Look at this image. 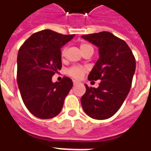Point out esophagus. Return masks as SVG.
Instances as JSON below:
<instances>
[{"instance_id":"34e87169","label":"esophagus","mask_w":151,"mask_h":151,"mask_svg":"<svg viewBox=\"0 0 151 151\" xmlns=\"http://www.w3.org/2000/svg\"><path fill=\"white\" fill-rule=\"evenodd\" d=\"M73 86H75V85H77V84H78V83H79V82L76 81H73Z\"/></svg>"}]
</instances>
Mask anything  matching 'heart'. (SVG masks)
<instances>
[{"instance_id": "b5f03b06", "label": "heart", "mask_w": 151, "mask_h": 151, "mask_svg": "<svg viewBox=\"0 0 151 151\" xmlns=\"http://www.w3.org/2000/svg\"><path fill=\"white\" fill-rule=\"evenodd\" d=\"M80 48H81V52H84V51L88 50H93L92 46H91L90 44L85 43V42H83V43L81 44ZM66 52H67L66 47L63 48V50L61 51V56H64L65 54H66ZM84 72H85V70L84 68H81V67H73L69 70L68 73L72 78H75V79H80V78H81L83 77Z\"/></svg>"}]
</instances>
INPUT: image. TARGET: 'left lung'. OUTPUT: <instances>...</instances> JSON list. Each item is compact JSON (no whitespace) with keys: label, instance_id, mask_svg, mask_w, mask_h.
Segmentation results:
<instances>
[{"label":"left lung","instance_id":"8db88e82","mask_svg":"<svg viewBox=\"0 0 151 151\" xmlns=\"http://www.w3.org/2000/svg\"><path fill=\"white\" fill-rule=\"evenodd\" d=\"M81 37L99 48V58L88 80H101L97 88L85 84L86 92L81 99L82 108L91 118L106 119L117 112L129 92L135 57L126 42L109 32Z\"/></svg>","mask_w":151,"mask_h":151}]
</instances>
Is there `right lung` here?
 I'll return each mask as SVG.
<instances>
[{"instance_id":"add662e5","label":"right lung","mask_w":151,"mask_h":151,"mask_svg":"<svg viewBox=\"0 0 151 151\" xmlns=\"http://www.w3.org/2000/svg\"><path fill=\"white\" fill-rule=\"evenodd\" d=\"M74 35L45 29L32 34L19 49L18 88L24 105L38 118L47 119L57 116L73 87L69 78L53 83L52 77L61 70L60 49Z\"/></svg>"}]
</instances>
